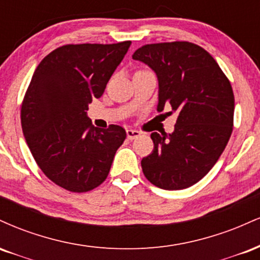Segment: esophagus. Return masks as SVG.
<instances>
[{"label": "esophagus", "instance_id": "34e87169", "mask_svg": "<svg viewBox=\"0 0 260 260\" xmlns=\"http://www.w3.org/2000/svg\"><path fill=\"white\" fill-rule=\"evenodd\" d=\"M126 133H127V138L131 140L138 138V137L140 136V132H138L137 129H131V128H128V129L126 131Z\"/></svg>", "mask_w": 260, "mask_h": 260}]
</instances>
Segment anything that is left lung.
<instances>
[{
  "instance_id": "left-lung-1",
  "label": "left lung",
  "mask_w": 260,
  "mask_h": 260,
  "mask_svg": "<svg viewBox=\"0 0 260 260\" xmlns=\"http://www.w3.org/2000/svg\"><path fill=\"white\" fill-rule=\"evenodd\" d=\"M159 79V105L177 112L171 134L151 133L154 149L143 157V174L162 189H184L219 160L234 127L231 83L215 59L188 41L148 44L133 53Z\"/></svg>"
}]
</instances>
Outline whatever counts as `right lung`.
Listing matches in <instances>:
<instances>
[{"mask_svg":"<svg viewBox=\"0 0 260 260\" xmlns=\"http://www.w3.org/2000/svg\"><path fill=\"white\" fill-rule=\"evenodd\" d=\"M131 44L57 47L39 63L26 89L20 110L26 144L45 176L70 192L100 186L126 139L117 124L92 126L86 110L104 94Z\"/></svg>","mask_w":260,"mask_h":260,"instance_id":"1","label":"right lung"}]
</instances>
